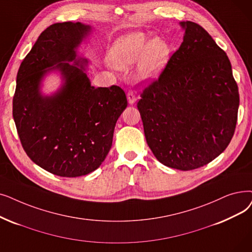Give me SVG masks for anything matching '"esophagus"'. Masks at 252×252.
<instances>
[{
	"mask_svg": "<svg viewBox=\"0 0 252 252\" xmlns=\"http://www.w3.org/2000/svg\"><path fill=\"white\" fill-rule=\"evenodd\" d=\"M126 96H127V102L129 104H134L136 102V95H135V93H134L133 90H128L127 91Z\"/></svg>",
	"mask_w": 252,
	"mask_h": 252,
	"instance_id": "esophagus-1",
	"label": "esophagus"
}]
</instances>
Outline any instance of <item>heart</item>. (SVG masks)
<instances>
[{"label": "heart", "instance_id": "obj_1", "mask_svg": "<svg viewBox=\"0 0 252 252\" xmlns=\"http://www.w3.org/2000/svg\"><path fill=\"white\" fill-rule=\"evenodd\" d=\"M170 58V46L162 38L149 41L143 32H132L120 38L112 48L110 62L124 70L139 61L138 76L141 79L157 78Z\"/></svg>", "mask_w": 252, "mask_h": 252}]
</instances>
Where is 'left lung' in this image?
I'll use <instances>...</instances> for the list:
<instances>
[{
  "label": "left lung",
  "instance_id": "8db88e82",
  "mask_svg": "<svg viewBox=\"0 0 252 252\" xmlns=\"http://www.w3.org/2000/svg\"><path fill=\"white\" fill-rule=\"evenodd\" d=\"M180 25L183 42L158 78L144 87L137 107L147 144L158 161L190 171L227 147L240 99L226 53L200 25Z\"/></svg>",
  "mask_w": 252,
  "mask_h": 252
}]
</instances>
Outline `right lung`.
Masks as SVG:
<instances>
[{"label":"right lung","mask_w":252,"mask_h":252,"mask_svg":"<svg viewBox=\"0 0 252 252\" xmlns=\"http://www.w3.org/2000/svg\"><path fill=\"white\" fill-rule=\"evenodd\" d=\"M90 30L71 21L49 26L17 72L12 114L20 143L39 167L61 177L83 176L101 166L127 105L122 87H94L78 67L87 61L76 59L75 49ZM73 60L75 65L67 63ZM50 69L61 70L65 83L43 97L39 82Z\"/></svg>","instance_id":"add662e5"}]
</instances>
